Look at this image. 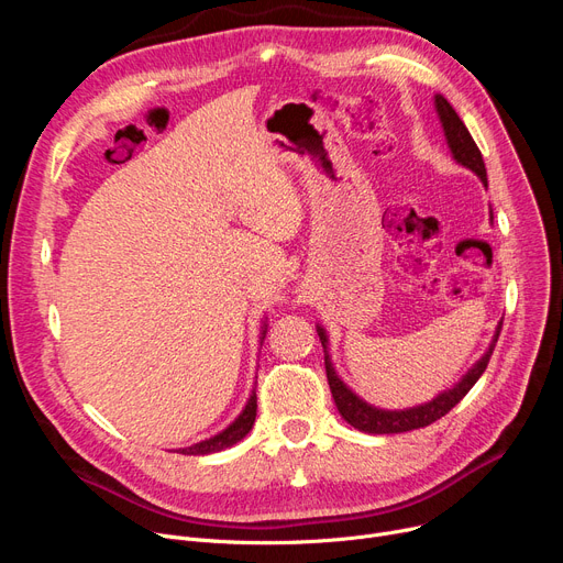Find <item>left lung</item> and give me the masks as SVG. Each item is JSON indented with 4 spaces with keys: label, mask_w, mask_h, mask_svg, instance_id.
I'll use <instances>...</instances> for the list:
<instances>
[{
    "label": "left lung",
    "mask_w": 563,
    "mask_h": 563,
    "mask_svg": "<svg viewBox=\"0 0 563 563\" xmlns=\"http://www.w3.org/2000/svg\"><path fill=\"white\" fill-rule=\"evenodd\" d=\"M435 104V111H438V118L442 123V132H445V139H448V145L452 151V157L470 168L472 173H475L479 180L484 183V187H488V177H486V164H484V157L479 153V147L475 143V139L470 136L467 128L463 125V121L459 118V113L454 111V107L442 98L440 93L435 96L433 100ZM499 331H501V321L497 323L495 329V335H493V342L490 346L486 349L484 356L472 365L463 378L459 383H454L452 388H448L445 393H440L438 397H433L431 401L427 404H420V406H412V408H404V410H386V408H376L372 404H367L365 399H361L356 393H353L346 383L338 376L335 367H333V361H331V353H329V335L327 331H323L319 323H317V335L321 340V346H323V365H327V378H329V386H331V393H333V399H335V406L340 410V416L358 431H365V433H404V431H412V429H422V427H429L431 422L440 420L442 416H448V412L470 393V388L475 386V383L479 380V376L486 372L488 367V361L493 356V349H495V342L499 338Z\"/></svg>",
    "instance_id": "1"
}]
</instances>
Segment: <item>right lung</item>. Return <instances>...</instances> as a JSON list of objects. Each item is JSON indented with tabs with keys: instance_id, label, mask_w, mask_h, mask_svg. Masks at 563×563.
<instances>
[{
	"instance_id": "1",
	"label": "right lung",
	"mask_w": 563,
	"mask_h": 563,
	"mask_svg": "<svg viewBox=\"0 0 563 563\" xmlns=\"http://www.w3.org/2000/svg\"><path fill=\"white\" fill-rule=\"evenodd\" d=\"M260 342L264 340L266 335V323H262V333H260ZM255 416H257V395L255 390L251 393L244 410L240 412V416L234 418V422H230L221 433L207 438V440H200L196 442V445L191 448H183L180 454L185 456H205V454H214V452H221V450H228L232 445H236L242 438H246V433L253 429V422H255Z\"/></svg>"
}]
</instances>
